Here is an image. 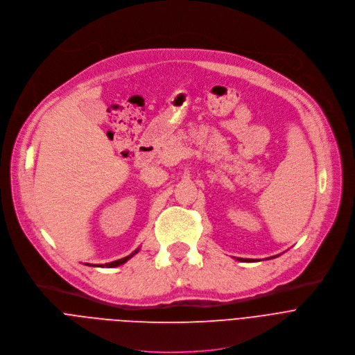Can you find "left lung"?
Returning <instances> with one entry per match:
<instances>
[{
  "label": "left lung",
  "instance_id": "1",
  "mask_svg": "<svg viewBox=\"0 0 355 355\" xmlns=\"http://www.w3.org/2000/svg\"><path fill=\"white\" fill-rule=\"evenodd\" d=\"M274 257H277V256H274ZM270 259V257H268ZM239 261H243V259H238ZM245 261H254V260H250V259H245Z\"/></svg>",
  "mask_w": 355,
  "mask_h": 355
}]
</instances>
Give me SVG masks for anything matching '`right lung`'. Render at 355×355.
<instances>
[{"mask_svg": "<svg viewBox=\"0 0 355 355\" xmlns=\"http://www.w3.org/2000/svg\"><path fill=\"white\" fill-rule=\"evenodd\" d=\"M138 250H139V248L138 249H135L131 254H128V256H125V257H123V259H119V260H114V261H110V263H106L105 266L103 264H101V266H96V267H117V266H120V264H124L128 259H131L134 254H137L138 253ZM88 266H91L89 263H87ZM95 266V264H94Z\"/></svg>", "mask_w": 355, "mask_h": 355, "instance_id": "right-lung-1", "label": "right lung"}]
</instances>
